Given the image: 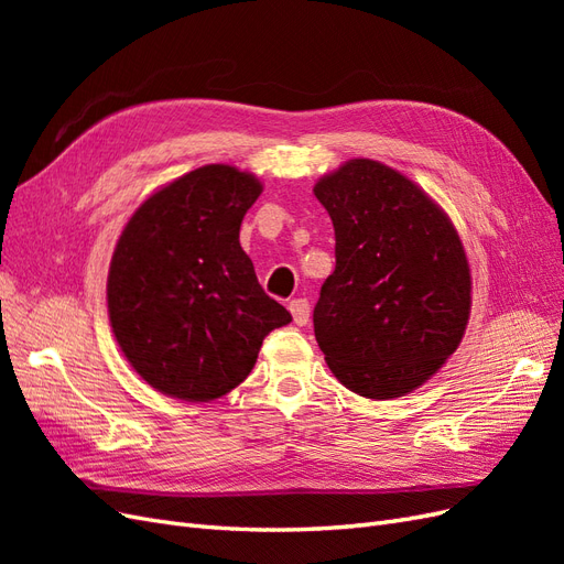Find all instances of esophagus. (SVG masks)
Returning a JSON list of instances; mask_svg holds the SVG:
<instances>
[{"label":"esophagus","instance_id":"34e87169","mask_svg":"<svg viewBox=\"0 0 564 564\" xmlns=\"http://www.w3.org/2000/svg\"><path fill=\"white\" fill-rule=\"evenodd\" d=\"M289 311H292L294 315V322L299 324V327H303V324H308L311 319V303L305 299H294L292 303H289Z\"/></svg>","mask_w":564,"mask_h":564}]
</instances>
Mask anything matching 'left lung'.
I'll use <instances>...</instances> for the list:
<instances>
[{"label": "left lung", "mask_w": 564, "mask_h": 564, "mask_svg": "<svg viewBox=\"0 0 564 564\" xmlns=\"http://www.w3.org/2000/svg\"><path fill=\"white\" fill-rule=\"evenodd\" d=\"M336 268L313 311L334 377L369 400L412 392L464 338L470 268L449 218L381 162L350 160L315 185Z\"/></svg>", "instance_id": "8db88e82"}]
</instances>
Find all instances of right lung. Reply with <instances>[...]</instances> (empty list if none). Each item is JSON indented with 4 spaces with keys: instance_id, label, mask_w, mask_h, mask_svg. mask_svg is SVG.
<instances>
[{
    "instance_id": "1",
    "label": "right lung",
    "mask_w": 564,
    "mask_h": 564,
    "mask_svg": "<svg viewBox=\"0 0 564 564\" xmlns=\"http://www.w3.org/2000/svg\"><path fill=\"white\" fill-rule=\"evenodd\" d=\"M261 191L235 166H199L148 197L119 237L110 324L131 367L164 395H226L249 377L263 338L292 322L240 247Z\"/></svg>"
}]
</instances>
